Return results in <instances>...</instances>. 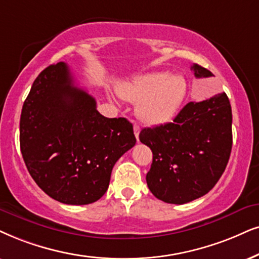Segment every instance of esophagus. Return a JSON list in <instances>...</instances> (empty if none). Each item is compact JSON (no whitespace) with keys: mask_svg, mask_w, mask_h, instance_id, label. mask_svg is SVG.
<instances>
[{"mask_svg":"<svg viewBox=\"0 0 259 259\" xmlns=\"http://www.w3.org/2000/svg\"><path fill=\"white\" fill-rule=\"evenodd\" d=\"M134 134H135L136 140L139 141V135H140V125H139V124H134Z\"/></svg>","mask_w":259,"mask_h":259,"instance_id":"obj_1","label":"esophagus"}]
</instances>
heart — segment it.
Returning <instances> with one entry per match:
<instances>
[{"mask_svg":"<svg viewBox=\"0 0 259 259\" xmlns=\"http://www.w3.org/2000/svg\"><path fill=\"white\" fill-rule=\"evenodd\" d=\"M188 83L181 75L154 71L133 78L119 87L125 100L139 101L137 114L148 125H160L171 120L184 103Z\"/></svg>","mask_w":259,"mask_h":259,"instance_id":"b5f03b06","label":"heart"}]
</instances>
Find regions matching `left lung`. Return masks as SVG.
I'll use <instances>...</instances> for the list:
<instances>
[{
	"label": "left lung",
	"mask_w": 259,
	"mask_h": 259,
	"mask_svg": "<svg viewBox=\"0 0 259 259\" xmlns=\"http://www.w3.org/2000/svg\"><path fill=\"white\" fill-rule=\"evenodd\" d=\"M196 77L212 76L198 64ZM140 141L153 152L147 185L156 198L184 204L208 194L224 173L232 150V109L226 93L191 103L172 123L145 127Z\"/></svg>",
	"instance_id": "1"
}]
</instances>
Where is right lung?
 I'll return each mask as SVG.
<instances>
[{
	"mask_svg": "<svg viewBox=\"0 0 259 259\" xmlns=\"http://www.w3.org/2000/svg\"><path fill=\"white\" fill-rule=\"evenodd\" d=\"M135 143L133 124L98 112L64 62L34 80L21 111L20 149L29 175L51 198L73 205L98 201L114 163Z\"/></svg>",
	"mask_w": 259,
	"mask_h": 259,
	"instance_id": "right-lung-1",
	"label": "right lung"
}]
</instances>
